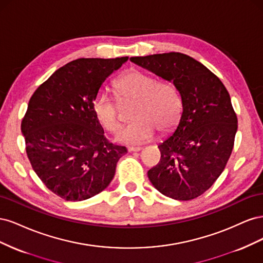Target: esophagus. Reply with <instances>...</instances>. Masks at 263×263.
<instances>
[{"instance_id": "esophagus-1", "label": "esophagus", "mask_w": 263, "mask_h": 263, "mask_svg": "<svg viewBox=\"0 0 263 263\" xmlns=\"http://www.w3.org/2000/svg\"><path fill=\"white\" fill-rule=\"evenodd\" d=\"M140 150H141L140 147H128L129 153H137V151H140Z\"/></svg>"}]
</instances>
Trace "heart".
<instances>
[{
  "label": "heart",
  "mask_w": 263,
  "mask_h": 263,
  "mask_svg": "<svg viewBox=\"0 0 263 263\" xmlns=\"http://www.w3.org/2000/svg\"><path fill=\"white\" fill-rule=\"evenodd\" d=\"M119 101H135L133 118L115 135L118 142L139 145L154 137L156 129L166 132L179 121L182 109L180 94L176 86L168 82L156 81L139 70H130L115 82ZM98 122L108 132L118 127V108L114 98L106 90L95 94L92 103Z\"/></svg>",
  "instance_id": "1"
}]
</instances>
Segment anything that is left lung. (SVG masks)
I'll return each instance as SVG.
<instances>
[{"label":"left lung","mask_w":263,"mask_h":263,"mask_svg":"<svg viewBox=\"0 0 263 263\" xmlns=\"http://www.w3.org/2000/svg\"><path fill=\"white\" fill-rule=\"evenodd\" d=\"M130 61L172 82L182 101L179 124L159 144L161 159L148 178L165 196L193 200L214 184L232 155L238 121L229 93L212 71L184 53H157Z\"/></svg>","instance_id":"1"}]
</instances>
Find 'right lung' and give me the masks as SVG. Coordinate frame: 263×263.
<instances>
[{"mask_svg":"<svg viewBox=\"0 0 263 263\" xmlns=\"http://www.w3.org/2000/svg\"><path fill=\"white\" fill-rule=\"evenodd\" d=\"M127 60H73L31 95L22 121L27 157L38 178L63 200L83 201L105 190L127 153L107 141L92 108L106 78Z\"/></svg>","mask_w":263,"mask_h":263,"instance_id":"add662e5","label":"right lung"}]
</instances>
